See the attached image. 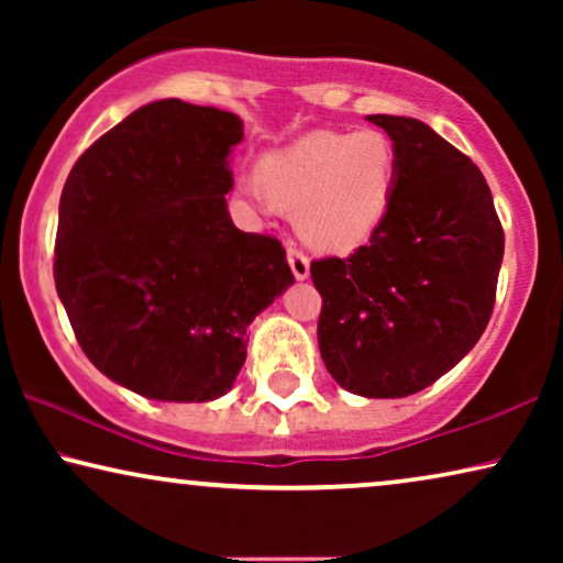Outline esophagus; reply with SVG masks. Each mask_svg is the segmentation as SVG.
Listing matches in <instances>:
<instances>
[{
	"label": "esophagus",
	"mask_w": 563,
	"mask_h": 563,
	"mask_svg": "<svg viewBox=\"0 0 563 563\" xmlns=\"http://www.w3.org/2000/svg\"><path fill=\"white\" fill-rule=\"evenodd\" d=\"M287 261H289V268H291V274H295L297 282H305L307 276H310V258H307L299 249H295V245H289Z\"/></svg>",
	"instance_id": "esophagus-1"
}]
</instances>
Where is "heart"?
Instances as JSON below:
<instances>
[{"label":"heart","instance_id":"heart-1","mask_svg":"<svg viewBox=\"0 0 563 563\" xmlns=\"http://www.w3.org/2000/svg\"><path fill=\"white\" fill-rule=\"evenodd\" d=\"M395 179V145L379 130H361L299 137L268 153L258 176H245L238 189L253 205L299 210V235L314 249L349 253L384 225Z\"/></svg>","mask_w":563,"mask_h":563}]
</instances>
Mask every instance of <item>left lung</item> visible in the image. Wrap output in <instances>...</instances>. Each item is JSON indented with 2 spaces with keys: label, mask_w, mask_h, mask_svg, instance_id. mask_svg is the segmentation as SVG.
Here are the masks:
<instances>
[{
  "label": "left lung",
  "mask_w": 563,
  "mask_h": 563,
  "mask_svg": "<svg viewBox=\"0 0 563 563\" xmlns=\"http://www.w3.org/2000/svg\"><path fill=\"white\" fill-rule=\"evenodd\" d=\"M397 153L391 210L349 258L312 261L320 356L343 389L397 399L451 372L495 307L505 233L479 168L415 118L368 114Z\"/></svg>",
  "instance_id": "obj_1"
}]
</instances>
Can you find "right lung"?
<instances>
[{
    "mask_svg": "<svg viewBox=\"0 0 563 563\" xmlns=\"http://www.w3.org/2000/svg\"><path fill=\"white\" fill-rule=\"evenodd\" d=\"M238 114L161 99L76 161L60 191L56 289L87 358L158 402L233 389L245 330L295 284L276 238L233 225Z\"/></svg>",
    "mask_w": 563,
    "mask_h": 563,
    "instance_id": "right-lung-1",
    "label": "right lung"
}]
</instances>
